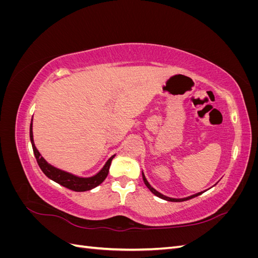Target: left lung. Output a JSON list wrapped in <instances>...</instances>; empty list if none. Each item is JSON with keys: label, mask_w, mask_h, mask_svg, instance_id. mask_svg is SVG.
<instances>
[{"label": "left lung", "mask_w": 258, "mask_h": 258, "mask_svg": "<svg viewBox=\"0 0 258 258\" xmlns=\"http://www.w3.org/2000/svg\"><path fill=\"white\" fill-rule=\"evenodd\" d=\"M142 176H143V181H144V184L147 186V188L150 189L154 195H156V196L157 197H159V198H161V199H165V200H167V201H174V202H181V201H186V200H189V199H191V198H195V197H197V196H200V195L202 194V192H198V194H196V195H192V196H190V197H187V198H183V199H174V198H169V197H166V196H163V195H161L160 192H158L157 190H155L153 187L148 184V182L146 181V178H145V176H144V173L142 172Z\"/></svg>", "instance_id": "obj_1"}]
</instances>
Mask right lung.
I'll return each instance as SVG.
<instances>
[{
  "instance_id": "add662e5",
  "label": "right lung",
  "mask_w": 258,
  "mask_h": 258,
  "mask_svg": "<svg viewBox=\"0 0 258 258\" xmlns=\"http://www.w3.org/2000/svg\"><path fill=\"white\" fill-rule=\"evenodd\" d=\"M30 140H31V143H32V148H33V153H34V156L36 158V161L38 163V166H40L41 170L44 172V174L47 177H49L50 179H52L53 182H56L62 186L67 187V188H69V189L74 190V191L90 190L102 183L108 174V170H110L111 162L114 158V156H112V157L107 160V162L105 163V166L102 168V170H101L100 172L98 174H96L95 176L87 177V178L79 177V176H75L71 173L64 172V171L52 167L42 157L41 154L38 153V151L36 150V147L33 142L32 122H31V124H30Z\"/></svg>"
}]
</instances>
